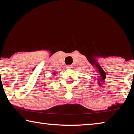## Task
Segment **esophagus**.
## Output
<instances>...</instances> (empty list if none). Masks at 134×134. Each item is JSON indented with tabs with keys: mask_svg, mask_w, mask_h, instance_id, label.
<instances>
[{
	"mask_svg": "<svg viewBox=\"0 0 134 134\" xmlns=\"http://www.w3.org/2000/svg\"><path fill=\"white\" fill-rule=\"evenodd\" d=\"M72 68V65H67L66 66V69H71Z\"/></svg>",
	"mask_w": 134,
	"mask_h": 134,
	"instance_id": "esophagus-1",
	"label": "esophagus"
}]
</instances>
